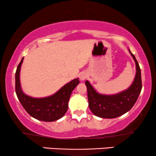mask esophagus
<instances>
[{
    "label": "esophagus",
    "mask_w": 156,
    "mask_h": 156,
    "mask_svg": "<svg viewBox=\"0 0 156 156\" xmlns=\"http://www.w3.org/2000/svg\"><path fill=\"white\" fill-rule=\"evenodd\" d=\"M87 74L86 73H81L80 74V80H84L86 78H87Z\"/></svg>",
    "instance_id": "34e87169"
}]
</instances>
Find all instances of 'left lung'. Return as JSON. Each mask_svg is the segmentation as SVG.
Listing matches in <instances>:
<instances>
[{
    "instance_id": "1",
    "label": "left lung",
    "mask_w": 156,
    "mask_h": 156,
    "mask_svg": "<svg viewBox=\"0 0 156 156\" xmlns=\"http://www.w3.org/2000/svg\"><path fill=\"white\" fill-rule=\"evenodd\" d=\"M129 52L135 61L136 73L133 83L128 89L116 94L105 95L97 92L88 80H86L89 107L97 117L108 119L118 117L130 111L136 102L142 88L141 69L135 55L130 50Z\"/></svg>"
}]
</instances>
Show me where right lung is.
Instances as JSON below:
<instances>
[{
  "instance_id": "right-lung-1",
  "label": "right lung",
  "mask_w": 156,
  "mask_h": 156,
  "mask_svg": "<svg viewBox=\"0 0 156 156\" xmlns=\"http://www.w3.org/2000/svg\"><path fill=\"white\" fill-rule=\"evenodd\" d=\"M23 58L15 73V92L25 110L32 117L44 122H53L62 118L67 112L71 93L79 83L78 78L65 84L53 95L43 98H34L23 92L20 81V72Z\"/></svg>"
}]
</instances>
